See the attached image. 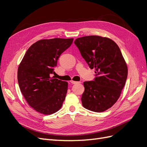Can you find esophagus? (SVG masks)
Here are the masks:
<instances>
[{
	"mask_svg": "<svg viewBox=\"0 0 147 147\" xmlns=\"http://www.w3.org/2000/svg\"><path fill=\"white\" fill-rule=\"evenodd\" d=\"M70 83L72 84H77V83H79L80 82H75V81H73V80H71L70 81Z\"/></svg>",
	"mask_w": 147,
	"mask_h": 147,
	"instance_id": "obj_1",
	"label": "esophagus"
}]
</instances>
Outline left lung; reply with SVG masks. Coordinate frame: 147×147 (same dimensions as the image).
Wrapping results in <instances>:
<instances>
[{"label":"left lung","instance_id":"left-lung-1","mask_svg":"<svg viewBox=\"0 0 147 147\" xmlns=\"http://www.w3.org/2000/svg\"><path fill=\"white\" fill-rule=\"evenodd\" d=\"M74 43L97 75L94 81L83 83L82 105L92 112H104L121 95L127 76V64L117 44L108 37L89 35Z\"/></svg>","mask_w":147,"mask_h":147}]
</instances>
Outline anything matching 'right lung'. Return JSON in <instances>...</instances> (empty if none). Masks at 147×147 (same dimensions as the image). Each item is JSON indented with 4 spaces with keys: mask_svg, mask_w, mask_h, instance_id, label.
<instances>
[{
    "mask_svg": "<svg viewBox=\"0 0 147 147\" xmlns=\"http://www.w3.org/2000/svg\"><path fill=\"white\" fill-rule=\"evenodd\" d=\"M73 40L72 38L40 40L29 48L19 65L20 90L28 104L39 113L51 115L63 105L68 83L52 78L50 74Z\"/></svg>",
    "mask_w": 147,
    "mask_h": 147,
    "instance_id": "add662e5",
    "label": "right lung"
}]
</instances>
